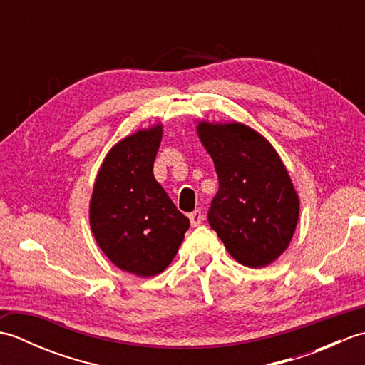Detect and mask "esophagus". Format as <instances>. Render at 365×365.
I'll return each mask as SVG.
<instances>
[{"label":"esophagus","instance_id":"34e87169","mask_svg":"<svg viewBox=\"0 0 365 365\" xmlns=\"http://www.w3.org/2000/svg\"><path fill=\"white\" fill-rule=\"evenodd\" d=\"M202 220H204V215H202V212L199 210H195L192 213H190V221H191V226L192 227H196V226H199L200 222H202Z\"/></svg>","mask_w":365,"mask_h":365}]
</instances>
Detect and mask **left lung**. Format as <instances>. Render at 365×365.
<instances>
[{
  "mask_svg": "<svg viewBox=\"0 0 365 365\" xmlns=\"http://www.w3.org/2000/svg\"><path fill=\"white\" fill-rule=\"evenodd\" d=\"M197 133L220 183L208 224L242 265H269L289 246L299 215L284 163L265 138L243 123L200 122Z\"/></svg>",
  "mask_w": 365,
  "mask_h": 365,
  "instance_id": "obj_1",
  "label": "left lung"
}]
</instances>
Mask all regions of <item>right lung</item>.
I'll return each instance as SVG.
<instances>
[{"label": "right lung", "instance_id": "1", "mask_svg": "<svg viewBox=\"0 0 365 365\" xmlns=\"http://www.w3.org/2000/svg\"><path fill=\"white\" fill-rule=\"evenodd\" d=\"M161 125L115 144L98 170L89 221L115 267L136 276L161 273L178 251L190 220L153 177Z\"/></svg>", "mask_w": 365, "mask_h": 365}]
</instances>
